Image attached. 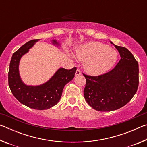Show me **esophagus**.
Here are the masks:
<instances>
[{
	"instance_id": "esophagus-1",
	"label": "esophagus",
	"mask_w": 147,
	"mask_h": 147,
	"mask_svg": "<svg viewBox=\"0 0 147 147\" xmlns=\"http://www.w3.org/2000/svg\"><path fill=\"white\" fill-rule=\"evenodd\" d=\"M82 74V73H81V71L79 70V69H77V70L76 71V73H75V75L76 76H79V75H80V74Z\"/></svg>"
}]
</instances>
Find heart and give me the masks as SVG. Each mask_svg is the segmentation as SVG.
<instances>
[{"label":"heart","mask_w":147,"mask_h":147,"mask_svg":"<svg viewBox=\"0 0 147 147\" xmlns=\"http://www.w3.org/2000/svg\"><path fill=\"white\" fill-rule=\"evenodd\" d=\"M76 57L84 62V67L91 75H100L109 70L118 58L116 50L96 41L89 42L78 47Z\"/></svg>","instance_id":"b5f03b06"}]
</instances>
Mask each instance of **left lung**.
Masks as SVG:
<instances>
[{
	"label": "left lung",
	"mask_w": 147,
	"mask_h": 147,
	"mask_svg": "<svg viewBox=\"0 0 147 147\" xmlns=\"http://www.w3.org/2000/svg\"><path fill=\"white\" fill-rule=\"evenodd\" d=\"M121 59L115 67L97 76L84 74L86 79L84 95L91 108L99 111L116 110L130 101L139 86V65L133 54L110 41Z\"/></svg>",
	"instance_id": "obj_1"
}]
</instances>
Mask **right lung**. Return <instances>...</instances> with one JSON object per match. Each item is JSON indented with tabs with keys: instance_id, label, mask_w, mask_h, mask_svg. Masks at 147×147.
I'll list each match as a JSON object with an SVG mask.
<instances>
[{
	"instance_id": "1",
	"label": "right lung",
	"mask_w": 147,
	"mask_h": 147,
	"mask_svg": "<svg viewBox=\"0 0 147 147\" xmlns=\"http://www.w3.org/2000/svg\"><path fill=\"white\" fill-rule=\"evenodd\" d=\"M39 40L29 41L13 54L9 63L8 84L12 94L21 104L30 108L43 110L52 108L59 101L64 86L73 79L76 68L70 70L59 68L48 81L41 85L28 86L24 84L19 74L20 60ZM51 43L56 47L60 46V43L54 39Z\"/></svg>"
}]
</instances>
